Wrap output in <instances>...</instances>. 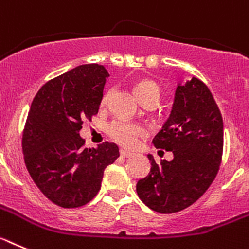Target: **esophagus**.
Segmentation results:
<instances>
[{"label": "esophagus", "instance_id": "1", "mask_svg": "<svg viewBox=\"0 0 249 249\" xmlns=\"http://www.w3.org/2000/svg\"><path fill=\"white\" fill-rule=\"evenodd\" d=\"M120 156H123V158H130V156H133V152L130 151H126V150H120Z\"/></svg>", "mask_w": 249, "mask_h": 249}]
</instances>
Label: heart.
I'll list each match as a JSON object with an SVG mask.
<instances>
[{
  "label": "heart",
  "mask_w": 249,
  "mask_h": 249,
  "mask_svg": "<svg viewBox=\"0 0 249 249\" xmlns=\"http://www.w3.org/2000/svg\"><path fill=\"white\" fill-rule=\"evenodd\" d=\"M134 91H135L136 97L141 103L145 102L147 99H156L160 100L161 89L156 82L151 79H142L138 82L134 87ZM113 89H108L103 94L100 104L107 105L109 99L111 97ZM105 133L111 140L118 142L119 145L124 147H134L138 142L139 138L146 135V130L142 125L138 124V123L125 122V120H113L109 123L105 127Z\"/></svg>",
  "instance_id": "b5f03b06"
}]
</instances>
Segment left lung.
Masks as SVG:
<instances>
[{
    "instance_id": "obj_1",
    "label": "left lung",
    "mask_w": 249,
    "mask_h": 249,
    "mask_svg": "<svg viewBox=\"0 0 249 249\" xmlns=\"http://www.w3.org/2000/svg\"><path fill=\"white\" fill-rule=\"evenodd\" d=\"M172 151V161L156 163L136 183L140 200L152 211L174 213L196 202L211 186L223 152V120L213 95L197 78L178 84L170 118L152 140Z\"/></svg>"
}]
</instances>
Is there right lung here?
Segmentation results:
<instances>
[{
	"instance_id": "1",
	"label": "right lung",
	"mask_w": 249,
	"mask_h": 249,
	"mask_svg": "<svg viewBox=\"0 0 249 249\" xmlns=\"http://www.w3.org/2000/svg\"><path fill=\"white\" fill-rule=\"evenodd\" d=\"M109 73L99 64H84L60 74L36 94L22 135L24 163L42 194L54 205H87L102 187L105 167L119 149L105 141L84 147L83 120L98 114Z\"/></svg>"
}]
</instances>
